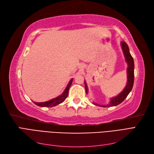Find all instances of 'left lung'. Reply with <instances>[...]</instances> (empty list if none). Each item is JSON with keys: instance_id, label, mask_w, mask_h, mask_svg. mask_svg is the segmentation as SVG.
Segmentation results:
<instances>
[{"instance_id": "obj_1", "label": "left lung", "mask_w": 154, "mask_h": 154, "mask_svg": "<svg viewBox=\"0 0 154 154\" xmlns=\"http://www.w3.org/2000/svg\"><path fill=\"white\" fill-rule=\"evenodd\" d=\"M121 47H122V49L123 51V53L125 58V61L128 65L127 69V85H126L124 89L118 95H117L115 97H111L109 104L105 105H98L96 103H93L95 105L102 106V107H109V106H114L118 105L121 103H122V102L124 101V100L127 97L130 91H132V88L134 85V59L130 53L128 46L125 42L122 41V42H121ZM84 82H85V88L86 94H88V87H87V83L85 81H84Z\"/></svg>"}]
</instances>
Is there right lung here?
Instances as JSON below:
<instances>
[{
	"label": "right lung",
	"mask_w": 154,
	"mask_h": 154,
	"mask_svg": "<svg viewBox=\"0 0 154 154\" xmlns=\"http://www.w3.org/2000/svg\"><path fill=\"white\" fill-rule=\"evenodd\" d=\"M72 81H73V78H71V80H70L69 82L68 83L66 89L64 90L63 92L61 95H60L59 96L55 97V98L51 99V100L48 101L40 102V103H38V102H34V103L36 105H38L39 106H42V107H53V106H57L60 103H62V102H63L65 101V100L67 98V97L69 94V88L71 86Z\"/></svg>",
	"instance_id": "1"
}]
</instances>
